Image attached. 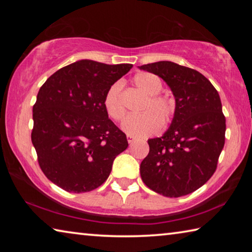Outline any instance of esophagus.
I'll list each match as a JSON object with an SVG mask.
<instances>
[{
  "label": "esophagus",
  "mask_w": 252,
  "mask_h": 252,
  "mask_svg": "<svg viewBox=\"0 0 252 252\" xmlns=\"http://www.w3.org/2000/svg\"><path fill=\"white\" fill-rule=\"evenodd\" d=\"M126 138H127V142H129V144H132V143L134 142V138H133V136H131V135H127Z\"/></svg>",
  "instance_id": "esophagus-1"
}]
</instances>
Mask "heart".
<instances>
[{
    "instance_id": "obj_1",
    "label": "heart",
    "mask_w": 252,
    "mask_h": 252,
    "mask_svg": "<svg viewBox=\"0 0 252 252\" xmlns=\"http://www.w3.org/2000/svg\"><path fill=\"white\" fill-rule=\"evenodd\" d=\"M136 88L148 94L143 112L139 116L129 117L123 123V130L131 136L144 138L157 133L162 125L167 126L176 113V102L165 94H161L162 81L150 72H141L133 76ZM104 109L112 120L120 122L125 119L126 109L122 100V84L113 83L104 95Z\"/></svg>"
}]
</instances>
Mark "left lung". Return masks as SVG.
Returning a JSON list of instances; mask_svg holds the SVG:
<instances>
[{
  "instance_id": "8db88e82",
  "label": "left lung",
  "mask_w": 252,
  "mask_h": 252,
  "mask_svg": "<svg viewBox=\"0 0 252 252\" xmlns=\"http://www.w3.org/2000/svg\"><path fill=\"white\" fill-rule=\"evenodd\" d=\"M140 69L163 79L176 97L168 131L148 140L150 151L140 165L141 179L164 197L189 194L212 177L224 146L225 118L219 93L200 72L177 63L160 61Z\"/></svg>"
}]
</instances>
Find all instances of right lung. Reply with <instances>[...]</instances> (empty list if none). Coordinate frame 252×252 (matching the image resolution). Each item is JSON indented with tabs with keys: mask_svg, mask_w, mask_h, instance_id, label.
<instances>
[{
	"mask_svg": "<svg viewBox=\"0 0 252 252\" xmlns=\"http://www.w3.org/2000/svg\"><path fill=\"white\" fill-rule=\"evenodd\" d=\"M132 64L81 60L45 81L33 105L31 139L45 177L67 192H89L110 176L127 148L126 135L110 120L104 95Z\"/></svg>",
	"mask_w": 252,
	"mask_h": 252,
	"instance_id": "obj_1",
	"label": "right lung"
}]
</instances>
